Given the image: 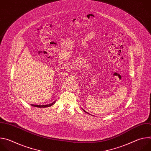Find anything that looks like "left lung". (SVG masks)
I'll return each mask as SVG.
<instances>
[{
  "instance_id": "1",
  "label": "left lung",
  "mask_w": 151,
  "mask_h": 151,
  "mask_svg": "<svg viewBox=\"0 0 151 151\" xmlns=\"http://www.w3.org/2000/svg\"><path fill=\"white\" fill-rule=\"evenodd\" d=\"M82 109V110H83V111H84V112H85V113H87V114H89V115H91V114H88V112H86V111H85V110H83V109ZM92 116H93V115H92Z\"/></svg>"
}]
</instances>
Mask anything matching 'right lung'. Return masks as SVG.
Masks as SVG:
<instances>
[{
  "instance_id": "right-lung-1",
  "label": "right lung",
  "mask_w": 151,
  "mask_h": 151,
  "mask_svg": "<svg viewBox=\"0 0 151 151\" xmlns=\"http://www.w3.org/2000/svg\"><path fill=\"white\" fill-rule=\"evenodd\" d=\"M55 101H56V100L55 101L52 102V103H50L49 104H46V105H39V104H31V106H34V107H41V108H42V107H50V106H52L55 103Z\"/></svg>"
}]
</instances>
